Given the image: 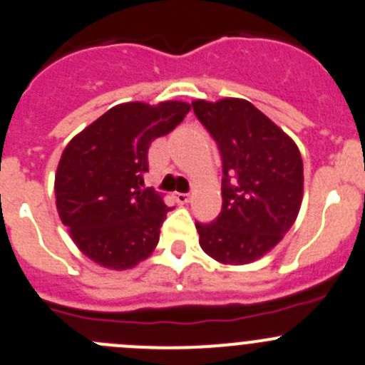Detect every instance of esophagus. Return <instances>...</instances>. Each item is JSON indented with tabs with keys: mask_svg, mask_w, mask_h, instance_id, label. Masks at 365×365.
<instances>
[{
	"mask_svg": "<svg viewBox=\"0 0 365 365\" xmlns=\"http://www.w3.org/2000/svg\"><path fill=\"white\" fill-rule=\"evenodd\" d=\"M189 194L187 192H175V200H176V203H180V205H183V203H187V201H189Z\"/></svg>",
	"mask_w": 365,
	"mask_h": 365,
	"instance_id": "34e87169",
	"label": "esophagus"
}]
</instances>
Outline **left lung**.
Masks as SVG:
<instances>
[{"instance_id": "8db88e82", "label": "left lung", "mask_w": 365, "mask_h": 365, "mask_svg": "<svg viewBox=\"0 0 365 365\" xmlns=\"http://www.w3.org/2000/svg\"><path fill=\"white\" fill-rule=\"evenodd\" d=\"M222 160V207L212 222H196L200 246L222 264L258 260L298 217L303 162L294 140L246 100L192 103Z\"/></svg>"}]
</instances>
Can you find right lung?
<instances>
[{
  "label": "right lung",
  "instance_id": "1",
  "mask_svg": "<svg viewBox=\"0 0 365 365\" xmlns=\"http://www.w3.org/2000/svg\"><path fill=\"white\" fill-rule=\"evenodd\" d=\"M189 110L183 101L118 105L66 146L55 176L56 210L91 260L121 271L157 247L171 208L153 189H144L148 150Z\"/></svg>",
  "mask_w": 365,
  "mask_h": 365
}]
</instances>
